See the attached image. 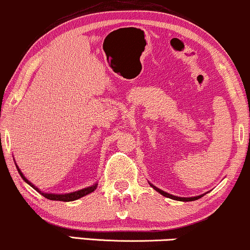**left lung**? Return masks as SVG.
Here are the masks:
<instances>
[{
    "instance_id": "obj_1",
    "label": "left lung",
    "mask_w": 250,
    "mask_h": 250,
    "mask_svg": "<svg viewBox=\"0 0 250 250\" xmlns=\"http://www.w3.org/2000/svg\"><path fill=\"white\" fill-rule=\"evenodd\" d=\"M149 184H150V186H151L152 188H154L155 191H157L158 193H161L162 195H164V197H167V198H170V199H173V200H178V201H193V200L199 199V198L203 197V195H205V194H200V195H197V197H188V198H185V197H177V195H172V194L167 193V192L162 191L161 188H156V186L152 185L151 183H149Z\"/></svg>"
}]
</instances>
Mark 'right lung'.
<instances>
[{
	"label": "right lung",
	"mask_w": 250,
	"mask_h": 250,
	"mask_svg": "<svg viewBox=\"0 0 250 250\" xmlns=\"http://www.w3.org/2000/svg\"><path fill=\"white\" fill-rule=\"evenodd\" d=\"M15 164H16V163H15ZM16 167H17V171H19V173L21 174V177H22L23 180L26 183V184H29L32 188H35L36 191L39 192V193H41L42 195H44L45 198H47V199H50V200L73 201V200L79 199V198H81V197H85V195L92 193V192L95 191V188H98V183H94V184L88 186V188H81V190H78V191H74V192H70V193H62V194H60V193H47V192H43V191L39 190L37 186H35L31 182H30V180L26 179V177L24 176L23 172L21 171V169H20L19 165H17V164H16Z\"/></svg>",
	"instance_id": "1"
}]
</instances>
